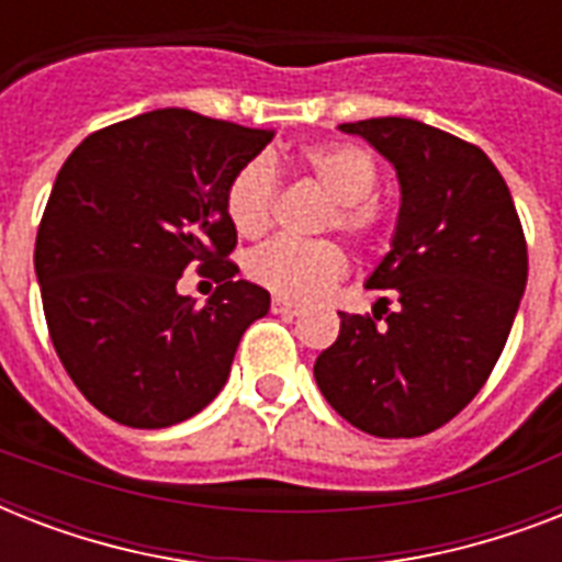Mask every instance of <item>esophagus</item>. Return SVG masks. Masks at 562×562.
Segmentation results:
<instances>
[{
  "mask_svg": "<svg viewBox=\"0 0 562 562\" xmlns=\"http://www.w3.org/2000/svg\"><path fill=\"white\" fill-rule=\"evenodd\" d=\"M271 308H273V315H285V317L300 315V306H297V303H294V300H289V297H273L271 300Z\"/></svg>",
  "mask_w": 562,
  "mask_h": 562,
  "instance_id": "obj_1",
  "label": "esophagus"
}]
</instances>
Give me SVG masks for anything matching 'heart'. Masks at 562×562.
Instances as JSON below:
<instances>
[{
	"instance_id": "heart-1",
	"label": "heart",
	"mask_w": 562,
	"mask_h": 562,
	"mask_svg": "<svg viewBox=\"0 0 562 562\" xmlns=\"http://www.w3.org/2000/svg\"><path fill=\"white\" fill-rule=\"evenodd\" d=\"M300 169L329 194L326 227L341 229L359 245L382 238L387 212L375 201L373 189L379 169L370 151L352 143H315L300 151ZM277 169L268 157H250L241 162L224 192L229 224L241 236H259L271 224ZM247 277L273 294L291 300H308L324 294L347 273V256L335 241H291L277 238L247 256Z\"/></svg>"
}]
</instances>
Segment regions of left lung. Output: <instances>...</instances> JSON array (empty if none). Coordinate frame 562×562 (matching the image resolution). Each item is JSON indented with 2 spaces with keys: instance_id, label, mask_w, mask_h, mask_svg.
Segmentation results:
<instances>
[{
  "instance_id": "left-lung-1",
  "label": "left lung",
  "mask_w": 562,
  "mask_h": 562,
  "mask_svg": "<svg viewBox=\"0 0 562 562\" xmlns=\"http://www.w3.org/2000/svg\"><path fill=\"white\" fill-rule=\"evenodd\" d=\"M341 131L400 180L391 250L368 277L400 306L387 312L382 297L384 322L341 312L338 341L315 361L317 387L368 435H428L470 405L505 350L528 282L522 224L479 145L402 116Z\"/></svg>"
}]
</instances>
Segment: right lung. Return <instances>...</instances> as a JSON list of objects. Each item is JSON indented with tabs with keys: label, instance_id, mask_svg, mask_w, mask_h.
Listing matches in <instances>:
<instances>
[{
	"label": "right lung",
	"instance_id": "obj_1",
	"mask_svg": "<svg viewBox=\"0 0 562 562\" xmlns=\"http://www.w3.org/2000/svg\"><path fill=\"white\" fill-rule=\"evenodd\" d=\"M256 131L166 108L83 139L57 171L34 245L48 335L87 400L131 428H166L210 405L271 294L233 280L224 192L262 151ZM189 263L222 285L198 310Z\"/></svg>",
	"mask_w": 562,
	"mask_h": 562
}]
</instances>
